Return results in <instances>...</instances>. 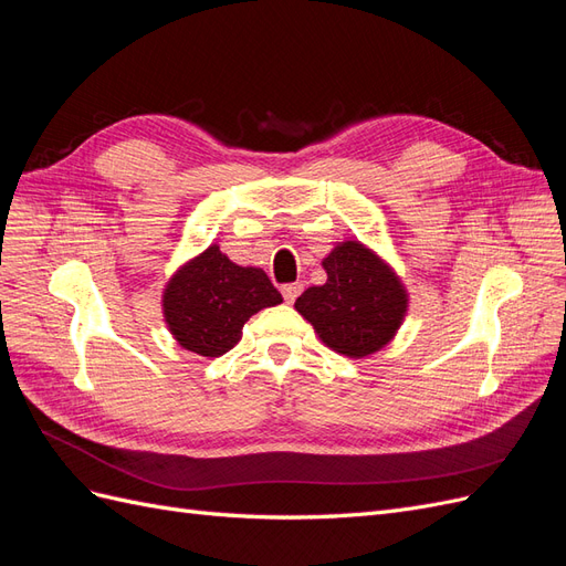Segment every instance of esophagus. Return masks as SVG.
<instances>
[{
  "instance_id": "34e87169",
  "label": "esophagus",
  "mask_w": 566,
  "mask_h": 566,
  "mask_svg": "<svg viewBox=\"0 0 566 566\" xmlns=\"http://www.w3.org/2000/svg\"><path fill=\"white\" fill-rule=\"evenodd\" d=\"M281 293H283L287 304H293L300 297V293H302V283H287V285L281 287Z\"/></svg>"
}]
</instances>
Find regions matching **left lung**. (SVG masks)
<instances>
[{
    "label": "left lung",
    "mask_w": 566,
    "mask_h": 566,
    "mask_svg": "<svg viewBox=\"0 0 566 566\" xmlns=\"http://www.w3.org/2000/svg\"><path fill=\"white\" fill-rule=\"evenodd\" d=\"M328 281L297 297L295 310L331 349L358 358L385 347L406 314V290L391 269L356 241L323 260Z\"/></svg>",
    "instance_id": "obj_1"
}]
</instances>
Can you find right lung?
I'll return each instance as SVG.
<instances>
[{"label": "right lung", "instance_id": "obj_1", "mask_svg": "<svg viewBox=\"0 0 566 566\" xmlns=\"http://www.w3.org/2000/svg\"><path fill=\"white\" fill-rule=\"evenodd\" d=\"M281 302L262 269L238 266L212 245L167 283L163 310L184 349L214 358L238 345L252 314Z\"/></svg>", "mask_w": 566, "mask_h": 566}]
</instances>
